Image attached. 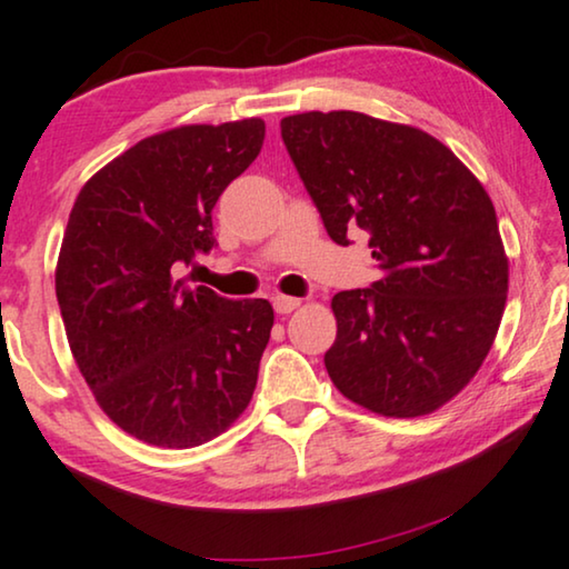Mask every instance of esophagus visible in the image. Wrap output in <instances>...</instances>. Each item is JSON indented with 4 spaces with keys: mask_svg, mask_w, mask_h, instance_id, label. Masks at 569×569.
I'll list each match as a JSON object with an SVG mask.
<instances>
[{
    "mask_svg": "<svg viewBox=\"0 0 569 569\" xmlns=\"http://www.w3.org/2000/svg\"><path fill=\"white\" fill-rule=\"evenodd\" d=\"M301 307V299H293V296H276L273 309L278 313H291Z\"/></svg>",
    "mask_w": 569,
    "mask_h": 569,
    "instance_id": "1",
    "label": "esophagus"
}]
</instances>
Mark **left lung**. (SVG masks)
Returning a JSON list of instances; mask_svg holds the SVG:
<instances>
[{"label":"left lung","mask_w":569,"mask_h":569,"mask_svg":"<svg viewBox=\"0 0 569 569\" xmlns=\"http://www.w3.org/2000/svg\"><path fill=\"white\" fill-rule=\"evenodd\" d=\"M281 134L329 237L370 232L380 281L332 299L325 366L337 391L413 419L462 391L488 358L508 293L493 201L445 142L362 112H303Z\"/></svg>","instance_id":"left-lung-1"}]
</instances>
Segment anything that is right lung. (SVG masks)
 <instances>
[{
    "mask_svg": "<svg viewBox=\"0 0 569 569\" xmlns=\"http://www.w3.org/2000/svg\"><path fill=\"white\" fill-rule=\"evenodd\" d=\"M266 140L260 117L150 134L83 183L56 266L68 347L99 409L152 447L189 449L240 419L273 329L176 270L214 248L211 209Z\"/></svg>",
    "mask_w": 569,
    "mask_h": 569,
    "instance_id": "add662e5",
    "label": "right lung"
}]
</instances>
